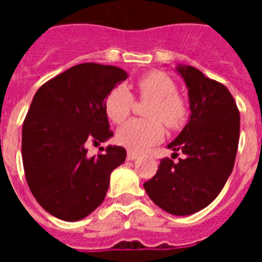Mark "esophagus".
I'll list each match as a JSON object with an SVG mask.
<instances>
[{
    "label": "esophagus",
    "instance_id": "34e87169",
    "mask_svg": "<svg viewBox=\"0 0 262 262\" xmlns=\"http://www.w3.org/2000/svg\"><path fill=\"white\" fill-rule=\"evenodd\" d=\"M139 155L134 151H127V160H136Z\"/></svg>",
    "mask_w": 262,
    "mask_h": 262
}]
</instances>
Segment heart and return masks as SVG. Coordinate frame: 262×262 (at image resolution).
Masks as SVG:
<instances>
[{
  "mask_svg": "<svg viewBox=\"0 0 262 262\" xmlns=\"http://www.w3.org/2000/svg\"><path fill=\"white\" fill-rule=\"evenodd\" d=\"M136 89L142 99L151 101L145 117L149 119H134L120 127L117 140L129 151L142 152L149 145L159 143L164 136L163 122L169 128H176L186 118L185 99L176 93V84L163 72H149L136 81ZM134 96L123 85H117L105 99V111L108 119L120 124L131 114Z\"/></svg>",
  "mask_w": 262,
  "mask_h": 262,
  "instance_id": "heart-1",
  "label": "heart"
}]
</instances>
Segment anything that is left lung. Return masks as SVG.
<instances>
[{
  "label": "left lung",
  "mask_w": 262,
  "mask_h": 262,
  "mask_svg": "<svg viewBox=\"0 0 262 262\" xmlns=\"http://www.w3.org/2000/svg\"><path fill=\"white\" fill-rule=\"evenodd\" d=\"M189 89L191 115L168 148L184 154L174 163L160 161L156 174L144 182L148 196L173 215H190L217 196L235 164L240 114L230 90L194 67L177 68ZM174 155V154H173Z\"/></svg>",
  "instance_id": "obj_1"
}]
</instances>
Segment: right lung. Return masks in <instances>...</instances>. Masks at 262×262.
<instances>
[{"label":"right lung","instance_id":"add662e5","mask_svg":"<svg viewBox=\"0 0 262 262\" xmlns=\"http://www.w3.org/2000/svg\"><path fill=\"white\" fill-rule=\"evenodd\" d=\"M127 78L123 69L97 62L72 67L41 85L22 127V160L32 195L53 216L80 221L103 202L110 174L124 163L123 147L88 155V142L113 136L105 99Z\"/></svg>","mask_w":262,"mask_h":262}]
</instances>
